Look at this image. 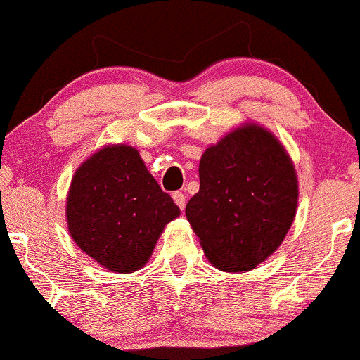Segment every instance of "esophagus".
<instances>
[{
  "instance_id": "34e87169",
  "label": "esophagus",
  "mask_w": 360,
  "mask_h": 360,
  "mask_svg": "<svg viewBox=\"0 0 360 360\" xmlns=\"http://www.w3.org/2000/svg\"><path fill=\"white\" fill-rule=\"evenodd\" d=\"M172 200H174V203L179 206L181 210H184V206H186V194L183 191L172 193Z\"/></svg>"
}]
</instances>
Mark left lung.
I'll use <instances>...</instances> for the list:
<instances>
[{
	"instance_id": "1",
	"label": "left lung",
	"mask_w": 360,
	"mask_h": 360,
	"mask_svg": "<svg viewBox=\"0 0 360 360\" xmlns=\"http://www.w3.org/2000/svg\"><path fill=\"white\" fill-rule=\"evenodd\" d=\"M298 205V181L284 147L257 125L206 148L200 191L186 217L206 257L226 272L254 269L281 245Z\"/></svg>"
}]
</instances>
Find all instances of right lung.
Returning a JSON list of instances; mask_svg holds the SVG:
<instances>
[{"mask_svg": "<svg viewBox=\"0 0 360 360\" xmlns=\"http://www.w3.org/2000/svg\"><path fill=\"white\" fill-rule=\"evenodd\" d=\"M179 217L139 152L128 146L101 148L74 174L68 223L74 242L106 269L137 271L157 238Z\"/></svg>", "mask_w": 360, "mask_h": 360, "instance_id": "add662e5", "label": "right lung"}]
</instances>
